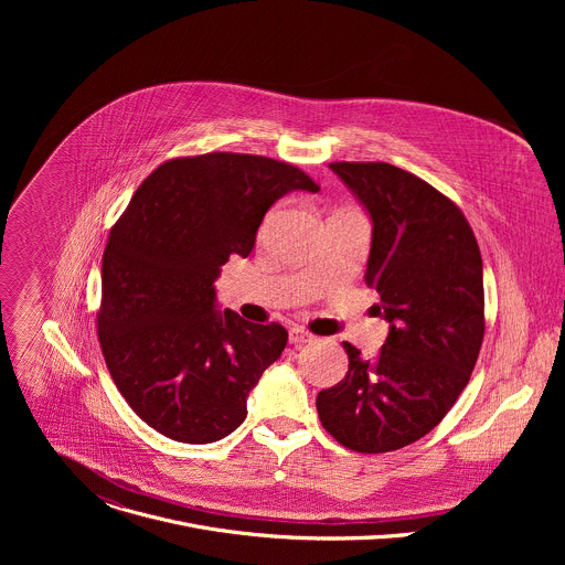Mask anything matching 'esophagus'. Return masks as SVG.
Instances as JSON below:
<instances>
[{
    "label": "esophagus",
    "instance_id": "1",
    "mask_svg": "<svg viewBox=\"0 0 565 565\" xmlns=\"http://www.w3.org/2000/svg\"><path fill=\"white\" fill-rule=\"evenodd\" d=\"M288 342L295 344V347H301V344H306V342H312V335L306 333L303 329H290V331H288Z\"/></svg>",
    "mask_w": 565,
    "mask_h": 565
}]
</instances>
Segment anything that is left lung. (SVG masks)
Wrapping results in <instances>:
<instances>
[{
	"instance_id": "8db88e82",
	"label": "left lung",
	"mask_w": 565,
	"mask_h": 565,
	"mask_svg": "<svg viewBox=\"0 0 565 565\" xmlns=\"http://www.w3.org/2000/svg\"><path fill=\"white\" fill-rule=\"evenodd\" d=\"M373 221L364 273L391 329L373 360L344 342L349 371L317 393L340 445L384 454L427 436L467 386L486 335L482 259L460 207L388 163H331Z\"/></svg>"
}]
</instances>
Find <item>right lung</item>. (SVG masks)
Returning <instances> with one entry per match:
<instances>
[{
	"mask_svg": "<svg viewBox=\"0 0 565 565\" xmlns=\"http://www.w3.org/2000/svg\"><path fill=\"white\" fill-rule=\"evenodd\" d=\"M319 185L284 160L212 151L156 168L109 232L98 340L127 405L179 443L225 438L288 331L214 310L230 255L248 257L268 207Z\"/></svg>",
	"mask_w": 565,
	"mask_h": 565,
	"instance_id": "add662e5",
	"label": "right lung"
}]
</instances>
